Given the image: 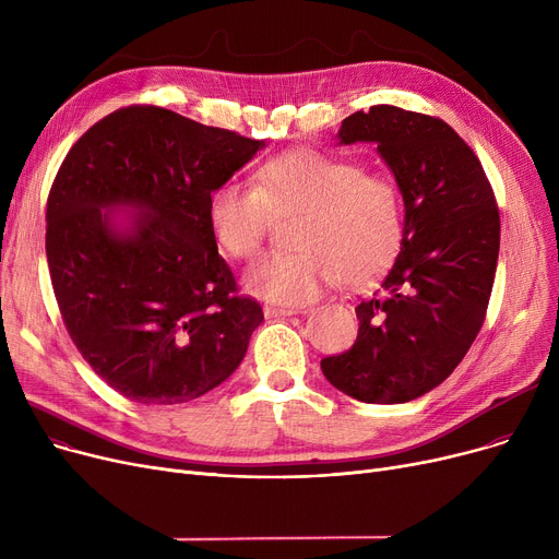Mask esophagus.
Returning a JSON list of instances; mask_svg holds the SVG:
<instances>
[{
	"instance_id": "esophagus-1",
	"label": "esophagus",
	"mask_w": 559,
	"mask_h": 559,
	"mask_svg": "<svg viewBox=\"0 0 559 559\" xmlns=\"http://www.w3.org/2000/svg\"><path fill=\"white\" fill-rule=\"evenodd\" d=\"M262 312H264V317L278 319V317H292V314H297L299 310H297V308H276V306H264V308H262Z\"/></svg>"
}]
</instances>
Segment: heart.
I'll return each mask as SVG.
<instances>
[{"instance_id": "obj_1", "label": "heart", "mask_w": 559, "mask_h": 559, "mask_svg": "<svg viewBox=\"0 0 559 559\" xmlns=\"http://www.w3.org/2000/svg\"><path fill=\"white\" fill-rule=\"evenodd\" d=\"M301 215L289 253L258 258L245 274L251 295L278 306L317 299L335 278L365 285L390 267L403 242V205L388 176L314 150H292L262 163L255 186L222 183L209 201L217 245L251 258L274 217Z\"/></svg>"}]
</instances>
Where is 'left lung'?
Listing matches in <instances>:
<instances>
[{"label": "left lung", "instance_id": "left-lung-1", "mask_svg": "<svg viewBox=\"0 0 559 559\" xmlns=\"http://www.w3.org/2000/svg\"><path fill=\"white\" fill-rule=\"evenodd\" d=\"M340 144L373 142L403 197V242L356 344L321 360L326 380L362 403H407L453 373L489 304L501 219L476 154L444 120L396 106L348 115Z\"/></svg>", "mask_w": 559, "mask_h": 559}]
</instances>
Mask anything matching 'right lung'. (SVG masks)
<instances>
[{
	"instance_id": "1",
	"label": "right lung",
	"mask_w": 559,
	"mask_h": 559,
	"mask_svg": "<svg viewBox=\"0 0 559 559\" xmlns=\"http://www.w3.org/2000/svg\"><path fill=\"white\" fill-rule=\"evenodd\" d=\"M262 146L129 106L87 129L58 169L45 240L53 295L83 360L124 399L188 403L240 367L264 314L238 297L209 201Z\"/></svg>"
}]
</instances>
